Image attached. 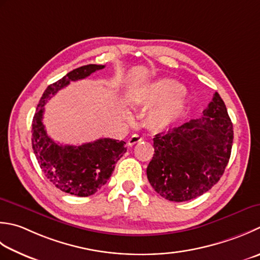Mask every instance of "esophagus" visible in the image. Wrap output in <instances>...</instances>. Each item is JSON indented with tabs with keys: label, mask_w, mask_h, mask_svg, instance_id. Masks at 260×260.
<instances>
[{
	"label": "esophagus",
	"mask_w": 260,
	"mask_h": 260,
	"mask_svg": "<svg viewBox=\"0 0 260 260\" xmlns=\"http://www.w3.org/2000/svg\"><path fill=\"white\" fill-rule=\"evenodd\" d=\"M141 141H143V137H142V136L139 135V134H134V135H132V136L129 137L128 145L132 146V145H134V144H136V143H139V142H141Z\"/></svg>",
	"instance_id": "1"
}]
</instances>
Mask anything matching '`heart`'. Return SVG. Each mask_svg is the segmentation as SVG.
<instances>
[{"mask_svg":"<svg viewBox=\"0 0 260 260\" xmlns=\"http://www.w3.org/2000/svg\"><path fill=\"white\" fill-rule=\"evenodd\" d=\"M182 86L172 80H161L157 82L135 90L129 95V101L135 106H152L160 104L151 111L149 124L154 129L166 128L184 107Z\"/></svg>","mask_w":260,"mask_h":260,"instance_id":"1","label":"heart"}]
</instances>
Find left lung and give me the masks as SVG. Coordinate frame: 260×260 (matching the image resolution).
<instances>
[{"instance_id": "obj_1", "label": "left lung", "mask_w": 260, "mask_h": 260, "mask_svg": "<svg viewBox=\"0 0 260 260\" xmlns=\"http://www.w3.org/2000/svg\"><path fill=\"white\" fill-rule=\"evenodd\" d=\"M232 142V121L224 101L215 92L202 118L155 135L147 179L168 201L194 200L220 180L230 160Z\"/></svg>"}]
</instances>
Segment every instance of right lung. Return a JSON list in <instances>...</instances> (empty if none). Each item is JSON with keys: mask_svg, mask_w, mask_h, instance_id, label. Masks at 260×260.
Listing matches in <instances>:
<instances>
[{"mask_svg": "<svg viewBox=\"0 0 260 260\" xmlns=\"http://www.w3.org/2000/svg\"><path fill=\"white\" fill-rule=\"evenodd\" d=\"M105 65L89 64L71 71L50 84L39 100L32 119V150L45 176L59 190L79 197L93 195L103 187L126 152V142L99 139L82 145H60L48 136L43 124L47 100L69 85L71 81L85 79Z\"/></svg>", "mask_w": 260, "mask_h": 260, "instance_id": "obj_1", "label": "right lung"}]
</instances>
